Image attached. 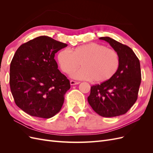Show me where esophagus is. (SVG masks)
<instances>
[{"label": "esophagus", "instance_id": "esophagus-1", "mask_svg": "<svg viewBox=\"0 0 153 153\" xmlns=\"http://www.w3.org/2000/svg\"><path fill=\"white\" fill-rule=\"evenodd\" d=\"M80 84V82H76L75 80H71L70 81V84L71 85H77V84Z\"/></svg>", "mask_w": 153, "mask_h": 153}]
</instances>
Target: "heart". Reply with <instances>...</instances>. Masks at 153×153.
<instances>
[{
  "label": "heart",
  "mask_w": 153,
  "mask_h": 153,
  "mask_svg": "<svg viewBox=\"0 0 153 153\" xmlns=\"http://www.w3.org/2000/svg\"><path fill=\"white\" fill-rule=\"evenodd\" d=\"M58 60L62 70L68 74L82 63V67L73 71L71 76L79 80H93L95 82L110 80L117 71L120 64L116 51L96 43L79 46L73 52L62 50L59 53Z\"/></svg>",
  "instance_id": "b5f03b06"
}]
</instances>
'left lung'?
<instances>
[{"label": "left lung", "instance_id": "obj_1", "mask_svg": "<svg viewBox=\"0 0 153 153\" xmlns=\"http://www.w3.org/2000/svg\"><path fill=\"white\" fill-rule=\"evenodd\" d=\"M100 39L108 42L118 53L120 64L110 80L91 87L87 100L101 116H119L126 114L137 100L141 83L140 61L128 46L109 37H101Z\"/></svg>", "mask_w": 153, "mask_h": 153}]
</instances>
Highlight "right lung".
<instances>
[{
	"instance_id": "1",
	"label": "right lung",
	"mask_w": 153,
	"mask_h": 153,
	"mask_svg": "<svg viewBox=\"0 0 153 153\" xmlns=\"http://www.w3.org/2000/svg\"><path fill=\"white\" fill-rule=\"evenodd\" d=\"M68 46L42 36L22 45L10 64V84L16 105L31 116L48 119L61 110L70 89L54 59Z\"/></svg>"
}]
</instances>
